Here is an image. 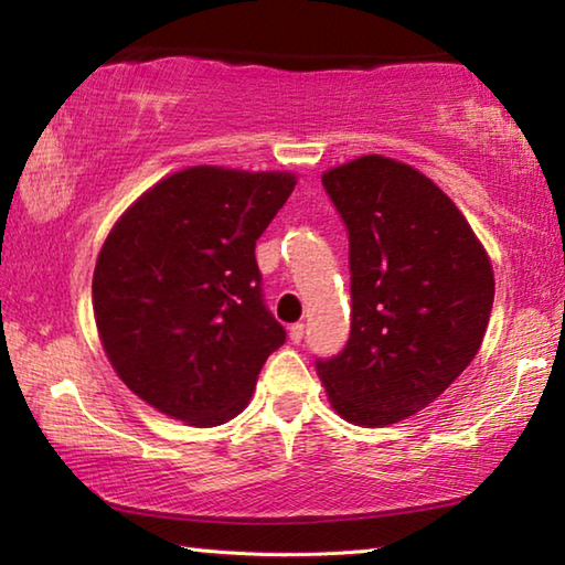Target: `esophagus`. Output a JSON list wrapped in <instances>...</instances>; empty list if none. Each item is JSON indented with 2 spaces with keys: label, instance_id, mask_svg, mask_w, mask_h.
I'll use <instances>...</instances> for the list:
<instances>
[{
  "label": "esophagus",
  "instance_id": "1",
  "mask_svg": "<svg viewBox=\"0 0 565 565\" xmlns=\"http://www.w3.org/2000/svg\"><path fill=\"white\" fill-rule=\"evenodd\" d=\"M303 333H306V327H303V323H291V329H289V339H291L294 343H301V341H303Z\"/></svg>",
  "mask_w": 565,
  "mask_h": 565
}]
</instances>
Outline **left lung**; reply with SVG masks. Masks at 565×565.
Instances as JSON below:
<instances>
[{"instance_id": "8db88e82", "label": "left lung", "mask_w": 565, "mask_h": 565, "mask_svg": "<svg viewBox=\"0 0 565 565\" xmlns=\"http://www.w3.org/2000/svg\"><path fill=\"white\" fill-rule=\"evenodd\" d=\"M321 184L349 232L351 333L317 371L339 416L396 424L478 353L493 306L489 254L451 199L401 161L353 159Z\"/></svg>"}]
</instances>
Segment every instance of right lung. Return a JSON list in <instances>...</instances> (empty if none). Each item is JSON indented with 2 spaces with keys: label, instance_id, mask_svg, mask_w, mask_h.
Returning a JSON list of instances; mask_svg holds the SVG:
<instances>
[{
  "label": "right lung",
  "instance_id": "add662e5",
  "mask_svg": "<svg viewBox=\"0 0 565 565\" xmlns=\"http://www.w3.org/2000/svg\"><path fill=\"white\" fill-rule=\"evenodd\" d=\"M296 186L286 171L191 167L134 202L104 242L94 319L114 371L191 426L242 414L286 331L254 248Z\"/></svg>",
  "mask_w": 565,
  "mask_h": 565
}]
</instances>
